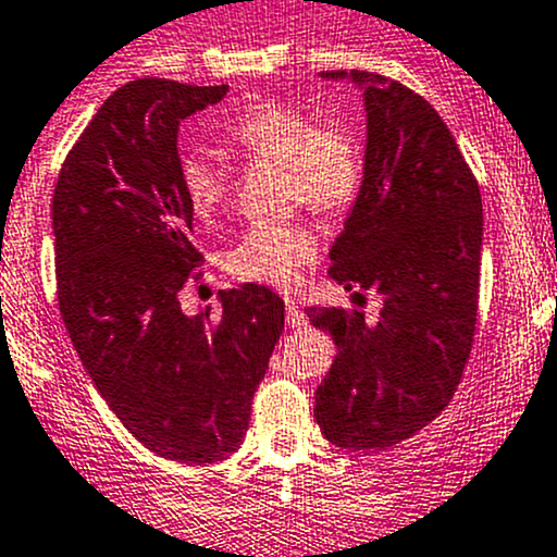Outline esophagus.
Masks as SVG:
<instances>
[{
    "instance_id": "esophagus-1",
    "label": "esophagus",
    "mask_w": 557,
    "mask_h": 557,
    "mask_svg": "<svg viewBox=\"0 0 557 557\" xmlns=\"http://www.w3.org/2000/svg\"><path fill=\"white\" fill-rule=\"evenodd\" d=\"M285 320H288V329H305L307 325V314L301 312L296 299H285Z\"/></svg>"
}]
</instances>
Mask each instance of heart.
Returning <instances> with one entry per match:
<instances>
[{
  "instance_id": "heart-1",
  "label": "heart",
  "mask_w": 557,
  "mask_h": 557,
  "mask_svg": "<svg viewBox=\"0 0 557 557\" xmlns=\"http://www.w3.org/2000/svg\"><path fill=\"white\" fill-rule=\"evenodd\" d=\"M226 139L247 159L272 161L288 172V194L312 210L342 212L363 183V150L345 126H320L312 112L285 102H258L232 117ZM180 188L199 221L226 207L232 172L212 150H190L177 166ZM320 252V237L305 223H261L228 250V272L239 280L290 288Z\"/></svg>"
}]
</instances>
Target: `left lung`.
<instances>
[{"label": "left lung", "instance_id": "obj_1", "mask_svg": "<svg viewBox=\"0 0 557 557\" xmlns=\"http://www.w3.org/2000/svg\"><path fill=\"white\" fill-rule=\"evenodd\" d=\"M350 81L367 110L363 183L331 245V280L374 290L380 318L307 307L336 358L314 391V420L345 450H387L450 404L474 342L482 199L450 128L423 97L374 72Z\"/></svg>", "mask_w": 557, "mask_h": 557}]
</instances>
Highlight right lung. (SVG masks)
I'll list each match as a JSON object with an SVG mask.
<instances>
[{
  "instance_id": "right-lung-1",
  "label": "right lung",
  "mask_w": 557,
  "mask_h": 557,
  "mask_svg": "<svg viewBox=\"0 0 557 557\" xmlns=\"http://www.w3.org/2000/svg\"><path fill=\"white\" fill-rule=\"evenodd\" d=\"M228 86L143 77L81 134L53 194L59 310L88 377L123 429L180 463L228 458L285 325L274 290L245 283L185 314L177 294L199 250L180 188V121Z\"/></svg>"
}]
</instances>
